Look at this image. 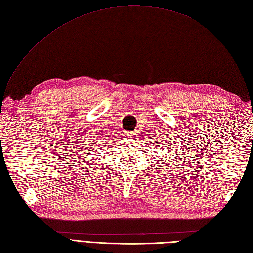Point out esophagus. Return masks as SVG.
<instances>
[{
	"label": "esophagus",
	"mask_w": 253,
	"mask_h": 253,
	"mask_svg": "<svg viewBox=\"0 0 253 253\" xmlns=\"http://www.w3.org/2000/svg\"><path fill=\"white\" fill-rule=\"evenodd\" d=\"M126 136H128L130 138H135V137H137V134L136 133H126Z\"/></svg>",
	"instance_id": "1"
}]
</instances>
